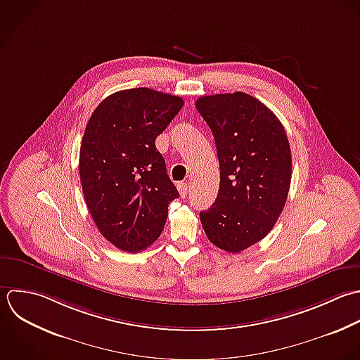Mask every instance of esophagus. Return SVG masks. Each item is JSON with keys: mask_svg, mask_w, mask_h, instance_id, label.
Segmentation results:
<instances>
[{"mask_svg": "<svg viewBox=\"0 0 360 360\" xmlns=\"http://www.w3.org/2000/svg\"><path fill=\"white\" fill-rule=\"evenodd\" d=\"M188 189H189V186H188V184H186V182H181V184H178V191H179L181 198H186V195H188Z\"/></svg>", "mask_w": 360, "mask_h": 360, "instance_id": "1", "label": "esophagus"}]
</instances>
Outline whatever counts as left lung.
<instances>
[{"mask_svg":"<svg viewBox=\"0 0 360 360\" xmlns=\"http://www.w3.org/2000/svg\"><path fill=\"white\" fill-rule=\"evenodd\" d=\"M195 105L213 133L220 164L217 199L200 212V221L212 244L237 254L266 237L285 207L289 140L276 115L245 92L206 95Z\"/></svg>","mask_w":360,"mask_h":360,"instance_id":"obj_1","label":"left lung"}]
</instances>
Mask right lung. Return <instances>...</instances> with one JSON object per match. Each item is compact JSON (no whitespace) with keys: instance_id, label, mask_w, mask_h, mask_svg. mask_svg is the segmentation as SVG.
Segmentation results:
<instances>
[{"instance_id":"right-lung-1","label":"right lung","mask_w":360,"mask_h":360,"mask_svg":"<svg viewBox=\"0 0 360 360\" xmlns=\"http://www.w3.org/2000/svg\"><path fill=\"white\" fill-rule=\"evenodd\" d=\"M182 106L175 95L123 89L105 98L86 123L79 148L84 198L101 234L122 251L150 247L179 195L155 139Z\"/></svg>"}]
</instances>
